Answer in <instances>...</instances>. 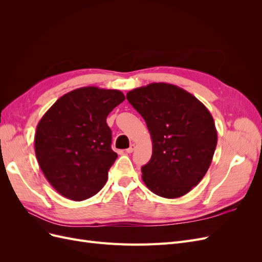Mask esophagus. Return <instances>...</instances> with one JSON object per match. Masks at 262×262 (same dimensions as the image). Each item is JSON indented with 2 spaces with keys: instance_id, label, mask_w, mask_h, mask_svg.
Segmentation results:
<instances>
[{
  "instance_id": "1",
  "label": "esophagus",
  "mask_w": 262,
  "mask_h": 262,
  "mask_svg": "<svg viewBox=\"0 0 262 262\" xmlns=\"http://www.w3.org/2000/svg\"><path fill=\"white\" fill-rule=\"evenodd\" d=\"M134 148H136V145H134V144H131L129 148H126V149H125V152H126V153H132L133 150H134Z\"/></svg>"
}]
</instances>
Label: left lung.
I'll return each mask as SVG.
<instances>
[{"instance_id":"obj_1","label":"left lung","mask_w":262,"mask_h":262,"mask_svg":"<svg viewBox=\"0 0 262 262\" xmlns=\"http://www.w3.org/2000/svg\"><path fill=\"white\" fill-rule=\"evenodd\" d=\"M126 99L143 117L152 138V157L141 169L146 187L167 199L191 191L207 173L217 143L208 108L167 83L138 87Z\"/></svg>"}]
</instances>
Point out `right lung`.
<instances>
[{
	"instance_id": "obj_1",
	"label": "right lung",
	"mask_w": 262,
	"mask_h": 262,
	"mask_svg": "<svg viewBox=\"0 0 262 262\" xmlns=\"http://www.w3.org/2000/svg\"><path fill=\"white\" fill-rule=\"evenodd\" d=\"M125 99L122 92L86 86L63 95L37 125L35 153L49 184L73 201L105 186L118 157L106 119Z\"/></svg>"
}]
</instances>
